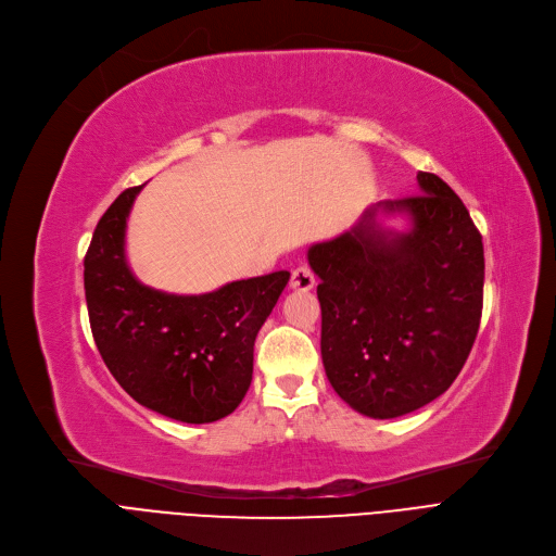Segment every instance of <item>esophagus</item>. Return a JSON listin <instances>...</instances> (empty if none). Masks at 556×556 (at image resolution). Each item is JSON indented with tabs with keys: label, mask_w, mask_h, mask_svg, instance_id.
Listing matches in <instances>:
<instances>
[{
	"label": "esophagus",
	"mask_w": 556,
	"mask_h": 556,
	"mask_svg": "<svg viewBox=\"0 0 556 556\" xmlns=\"http://www.w3.org/2000/svg\"><path fill=\"white\" fill-rule=\"evenodd\" d=\"M314 285H316V278H314V274H312L309 267L301 265V267H296V269L291 271V280H289V287H291V289H296V291H309Z\"/></svg>",
	"instance_id": "34e87169"
}]
</instances>
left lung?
Masks as SVG:
<instances>
[{
  "instance_id": "1",
  "label": "left lung",
  "mask_w": 556,
  "mask_h": 556,
  "mask_svg": "<svg viewBox=\"0 0 556 556\" xmlns=\"http://www.w3.org/2000/svg\"><path fill=\"white\" fill-rule=\"evenodd\" d=\"M413 198L368 208L343 236L312 244L320 278V354L337 395L375 419L427 406L473 348L484 282L482 236L438 175L417 173ZM406 214L404 235L376 215Z\"/></svg>"
}]
</instances>
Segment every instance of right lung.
Segmentation results:
<instances>
[{"label": "right lung", "instance_id": "right-lung-1", "mask_svg": "<svg viewBox=\"0 0 556 556\" xmlns=\"http://www.w3.org/2000/svg\"><path fill=\"white\" fill-rule=\"evenodd\" d=\"M143 186L123 190L85 255L91 334L105 366L141 406L186 424L231 415L253 377V343L289 271L177 296L137 280L125 260L127 215Z\"/></svg>", "mask_w": 556, "mask_h": 556}]
</instances>
